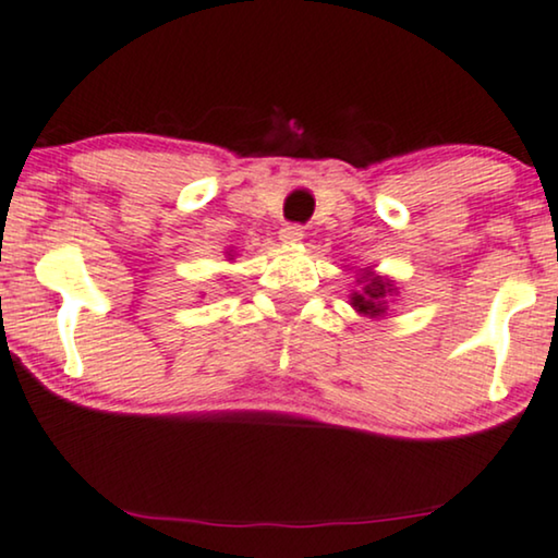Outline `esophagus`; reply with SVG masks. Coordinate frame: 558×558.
I'll list each match as a JSON object with an SVG mask.
<instances>
[{
	"mask_svg": "<svg viewBox=\"0 0 558 558\" xmlns=\"http://www.w3.org/2000/svg\"><path fill=\"white\" fill-rule=\"evenodd\" d=\"M303 239V229L295 227V223H288V227L280 229V242L283 244H295Z\"/></svg>",
	"mask_w": 558,
	"mask_h": 558,
	"instance_id": "obj_1",
	"label": "esophagus"
}]
</instances>
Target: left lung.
<instances>
[{"mask_svg":"<svg viewBox=\"0 0 558 558\" xmlns=\"http://www.w3.org/2000/svg\"><path fill=\"white\" fill-rule=\"evenodd\" d=\"M386 287H389V283H384L380 278H371L368 286L363 288V293H352V306L368 316L384 314V295L391 293V288L389 292L385 291Z\"/></svg>","mask_w":558,"mask_h":558,"instance_id":"left-lung-1","label":"left lung"}]
</instances>
